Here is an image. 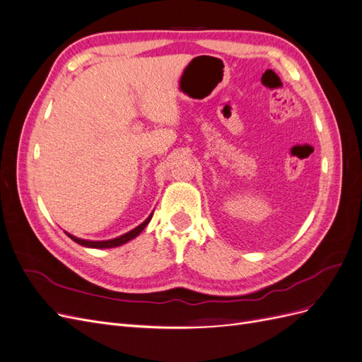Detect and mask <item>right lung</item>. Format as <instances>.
Returning <instances> with one entry per match:
<instances>
[{"instance_id":"obj_1","label":"right lung","mask_w":362,"mask_h":362,"mask_svg":"<svg viewBox=\"0 0 362 362\" xmlns=\"http://www.w3.org/2000/svg\"><path fill=\"white\" fill-rule=\"evenodd\" d=\"M151 218H152V214H149V217L146 218V221H145L144 223H140V225L136 226L134 229H131L129 233H127V234H124V235H120V237H116V238H112V240H103V242H92V240H83V238H78V237H75V235H71V234H68V233H66V234H68L69 238L74 240L75 243H78V245H81V246H84V247H95V249L116 247V246H120V245H124V243L129 242V240L136 238V237L146 228V225L149 223Z\"/></svg>"}]
</instances>
